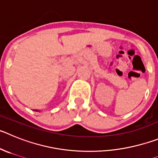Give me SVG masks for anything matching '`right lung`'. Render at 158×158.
Wrapping results in <instances>:
<instances>
[{
	"label": "right lung",
	"mask_w": 158,
	"mask_h": 158,
	"mask_svg": "<svg viewBox=\"0 0 158 158\" xmlns=\"http://www.w3.org/2000/svg\"><path fill=\"white\" fill-rule=\"evenodd\" d=\"M35 111H36V112H38V110H35Z\"/></svg>",
	"instance_id": "obj_1"
}]
</instances>
